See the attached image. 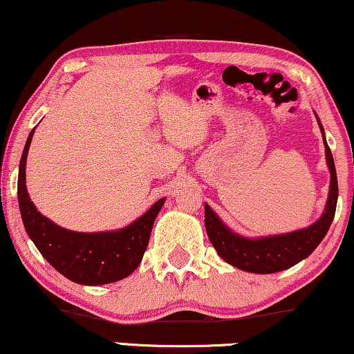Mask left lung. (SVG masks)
<instances>
[{
    "instance_id": "left-lung-1",
    "label": "left lung",
    "mask_w": 354,
    "mask_h": 354,
    "mask_svg": "<svg viewBox=\"0 0 354 354\" xmlns=\"http://www.w3.org/2000/svg\"><path fill=\"white\" fill-rule=\"evenodd\" d=\"M316 119L322 132L327 167L330 171V188H328L326 209H324L322 216L306 229L293 230L288 234L248 239V236L239 235L236 232L229 229L219 219V216L211 209L209 205L205 203V225L207 236H209L217 254L225 263L253 274L280 272V270L293 268L299 261L306 259L327 235L337 209L338 182L335 164H333V156L327 145L326 133H324L322 124L317 115Z\"/></svg>"
}]
</instances>
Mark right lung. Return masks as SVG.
Returning <instances> with one entry per match:
<instances>
[{"label": "right lung", "instance_id": "obj_1", "mask_svg": "<svg viewBox=\"0 0 354 354\" xmlns=\"http://www.w3.org/2000/svg\"><path fill=\"white\" fill-rule=\"evenodd\" d=\"M32 130L19 164L17 198L24 227L43 258L66 279L80 285H104L129 277L142 263L154 219L166 198H161L142 217L119 230L74 232L48 219L30 201L26 185L27 153Z\"/></svg>", "mask_w": 354, "mask_h": 354}]
</instances>
